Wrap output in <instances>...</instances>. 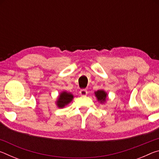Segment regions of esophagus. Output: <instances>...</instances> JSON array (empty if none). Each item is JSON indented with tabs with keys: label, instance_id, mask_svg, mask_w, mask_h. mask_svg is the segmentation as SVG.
Wrapping results in <instances>:
<instances>
[{
	"label": "esophagus",
	"instance_id": "1",
	"mask_svg": "<svg viewBox=\"0 0 159 159\" xmlns=\"http://www.w3.org/2000/svg\"><path fill=\"white\" fill-rule=\"evenodd\" d=\"M79 93L81 96H85V95H87L88 91H87V90H85V89H82V90H80Z\"/></svg>",
	"mask_w": 159,
	"mask_h": 159
}]
</instances>
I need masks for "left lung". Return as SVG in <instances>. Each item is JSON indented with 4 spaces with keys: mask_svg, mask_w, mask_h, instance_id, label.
I'll list each match as a JSON object with an SVG mask.
<instances>
[{
    "mask_svg": "<svg viewBox=\"0 0 159 159\" xmlns=\"http://www.w3.org/2000/svg\"><path fill=\"white\" fill-rule=\"evenodd\" d=\"M95 95L98 101L101 103L102 104H104L107 102V95L108 94L106 92L105 90H98V91H95Z\"/></svg>",
    "mask_w": 159,
    "mask_h": 159,
    "instance_id": "left-lung-1",
    "label": "left lung"
}]
</instances>
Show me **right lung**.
<instances>
[{
  "label": "right lung",
  "mask_w": 159,
  "mask_h": 159,
  "mask_svg": "<svg viewBox=\"0 0 159 159\" xmlns=\"http://www.w3.org/2000/svg\"><path fill=\"white\" fill-rule=\"evenodd\" d=\"M74 95L71 93L67 92L66 90H64L60 93L58 95L57 100L55 102L56 106L58 108H64V107L68 105V104L71 102L74 99Z\"/></svg>",
  "instance_id": "obj_1"
}]
</instances>
